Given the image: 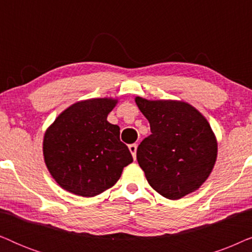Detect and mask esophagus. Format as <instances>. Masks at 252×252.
I'll return each mask as SVG.
<instances>
[{
    "label": "esophagus",
    "instance_id": "34e87169",
    "mask_svg": "<svg viewBox=\"0 0 252 252\" xmlns=\"http://www.w3.org/2000/svg\"><path fill=\"white\" fill-rule=\"evenodd\" d=\"M128 149L130 151V154H132V156L134 158V160L136 159V149H137V144H129L128 146Z\"/></svg>",
    "mask_w": 252,
    "mask_h": 252
}]
</instances>
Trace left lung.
Listing matches in <instances>:
<instances>
[{
    "mask_svg": "<svg viewBox=\"0 0 252 252\" xmlns=\"http://www.w3.org/2000/svg\"><path fill=\"white\" fill-rule=\"evenodd\" d=\"M135 103L151 134L136 158L149 185L164 197L179 199L201 187L215 167L218 142L208 119L187 102L147 99Z\"/></svg>",
    "mask_w": 252,
    "mask_h": 252,
    "instance_id": "1",
    "label": "left lung"
}]
</instances>
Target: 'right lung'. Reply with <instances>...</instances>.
<instances>
[{
    "mask_svg": "<svg viewBox=\"0 0 252 252\" xmlns=\"http://www.w3.org/2000/svg\"><path fill=\"white\" fill-rule=\"evenodd\" d=\"M117 103L112 97L75 102L46 129L44 163L64 190L94 197L113 187L133 161L119 126L106 120Z\"/></svg>",
    "mask_w": 252,
    "mask_h": 252,
    "instance_id": "add662e5",
    "label": "right lung"
}]
</instances>
